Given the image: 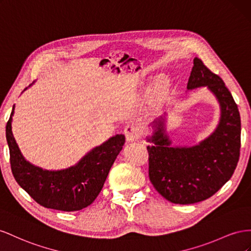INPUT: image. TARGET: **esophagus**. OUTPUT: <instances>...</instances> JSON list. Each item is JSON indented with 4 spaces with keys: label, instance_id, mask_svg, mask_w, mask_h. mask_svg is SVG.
Listing matches in <instances>:
<instances>
[{
    "label": "esophagus",
    "instance_id": "34e87169",
    "mask_svg": "<svg viewBox=\"0 0 251 251\" xmlns=\"http://www.w3.org/2000/svg\"><path fill=\"white\" fill-rule=\"evenodd\" d=\"M124 134H125V137H126V141L128 143L133 142V141H137L139 139V137H140V129H139L138 125H135L133 123L132 124H128L125 127V129H124Z\"/></svg>",
    "mask_w": 251,
    "mask_h": 251
}]
</instances>
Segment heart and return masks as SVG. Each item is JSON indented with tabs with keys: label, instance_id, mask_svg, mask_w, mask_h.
I'll return each instance as SVG.
<instances>
[{
	"label": "heart",
	"instance_id": "1",
	"mask_svg": "<svg viewBox=\"0 0 251 251\" xmlns=\"http://www.w3.org/2000/svg\"><path fill=\"white\" fill-rule=\"evenodd\" d=\"M169 89V80L165 76H159L156 77L155 83H154V87L152 90V97L155 100V101H160L165 95L167 94V91Z\"/></svg>",
	"mask_w": 251,
	"mask_h": 251
}]
</instances>
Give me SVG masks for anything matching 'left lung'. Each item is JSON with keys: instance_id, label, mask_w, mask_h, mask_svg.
I'll list each match as a JSON object with an SVG mask.
<instances>
[{"instance_id": "left-lung-1", "label": "left lung", "mask_w": 251, "mask_h": 251, "mask_svg": "<svg viewBox=\"0 0 251 251\" xmlns=\"http://www.w3.org/2000/svg\"><path fill=\"white\" fill-rule=\"evenodd\" d=\"M206 87L216 97L220 120L214 131L193 146H173L166 131L167 113L150 123L145 138L151 145L149 178L162 197L175 204H193L213 196L230 180L238 165L241 119L238 106L223 80L195 58L187 90Z\"/></svg>"}]
</instances>
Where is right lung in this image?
Masks as SVG:
<instances>
[{
  "label": "right lung",
  "instance_id": "1",
  "mask_svg": "<svg viewBox=\"0 0 251 251\" xmlns=\"http://www.w3.org/2000/svg\"><path fill=\"white\" fill-rule=\"evenodd\" d=\"M13 114L14 105L6 125V140L12 175L18 184L46 208L76 211L89 206L101 192L112 164L123 148L124 134L113 135L92 148L74 166L47 170L33 165L21 152L12 133Z\"/></svg>",
  "mask_w": 251,
  "mask_h": 251
}]
</instances>
